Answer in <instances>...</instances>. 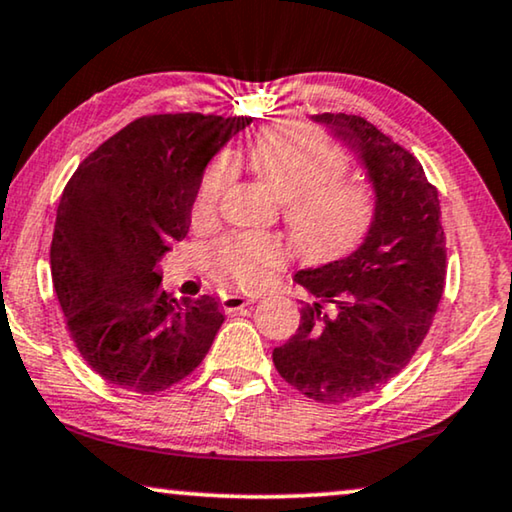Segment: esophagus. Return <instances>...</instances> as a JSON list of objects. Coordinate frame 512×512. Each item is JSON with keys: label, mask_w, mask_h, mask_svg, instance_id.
Segmentation results:
<instances>
[{"label": "esophagus", "mask_w": 512, "mask_h": 512, "mask_svg": "<svg viewBox=\"0 0 512 512\" xmlns=\"http://www.w3.org/2000/svg\"><path fill=\"white\" fill-rule=\"evenodd\" d=\"M255 299H257L255 294H225V297L220 299V308L225 313H236V311H241V308L253 304Z\"/></svg>", "instance_id": "esophagus-1"}]
</instances>
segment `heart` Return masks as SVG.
Here are the masks:
<instances>
[{"label":"heart","instance_id":"b5f03b06","mask_svg":"<svg viewBox=\"0 0 512 512\" xmlns=\"http://www.w3.org/2000/svg\"><path fill=\"white\" fill-rule=\"evenodd\" d=\"M248 160L255 174L283 199V222L301 255H343L369 234L376 218V194L359 178L343 176L348 160L320 129L304 122L264 129L250 143ZM232 176L229 153L208 162L194 194V222L213 218ZM208 257L222 280L257 287L285 264L287 250L278 236L243 232L213 243Z\"/></svg>","mask_w":512,"mask_h":512}]
</instances>
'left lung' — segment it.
<instances>
[{"label": "left lung", "instance_id": "1", "mask_svg": "<svg viewBox=\"0 0 512 512\" xmlns=\"http://www.w3.org/2000/svg\"><path fill=\"white\" fill-rule=\"evenodd\" d=\"M352 143L376 190V218L355 253L294 280L311 292L273 366L304 397L345 403L406 369L434 322L445 287L438 190L422 164L362 115L320 113Z\"/></svg>", "mask_w": 512, "mask_h": 512}]
</instances>
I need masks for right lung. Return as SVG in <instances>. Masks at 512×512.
<instances>
[{"label": "right lung", "instance_id": "add662e5", "mask_svg": "<svg viewBox=\"0 0 512 512\" xmlns=\"http://www.w3.org/2000/svg\"><path fill=\"white\" fill-rule=\"evenodd\" d=\"M243 115H141L78 164L57 206L50 273L67 331L95 373L155 394L204 362L225 315L176 299L157 262L183 241L199 178Z\"/></svg>", "mask_w": 512, "mask_h": 512}]
</instances>
